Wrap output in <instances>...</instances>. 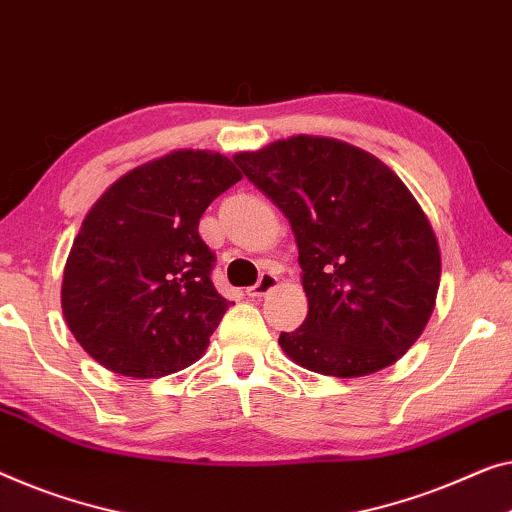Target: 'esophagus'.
I'll use <instances>...</instances> for the list:
<instances>
[{"label": "esophagus", "mask_w": 512, "mask_h": 512, "mask_svg": "<svg viewBox=\"0 0 512 512\" xmlns=\"http://www.w3.org/2000/svg\"><path fill=\"white\" fill-rule=\"evenodd\" d=\"M274 286H277V277H274L272 272H261V277H258L256 284L247 288V295L249 298H261V295L272 291Z\"/></svg>", "instance_id": "34e87169"}]
</instances>
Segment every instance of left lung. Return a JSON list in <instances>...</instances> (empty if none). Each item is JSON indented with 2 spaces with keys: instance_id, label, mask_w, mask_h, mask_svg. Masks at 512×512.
Listing matches in <instances>:
<instances>
[{
  "instance_id": "obj_1",
  "label": "left lung",
  "mask_w": 512,
  "mask_h": 512,
  "mask_svg": "<svg viewBox=\"0 0 512 512\" xmlns=\"http://www.w3.org/2000/svg\"><path fill=\"white\" fill-rule=\"evenodd\" d=\"M235 164L286 214L309 311L281 332L288 358L325 376H365L409 351L432 316L439 242L404 182L372 154L295 136Z\"/></svg>"
}]
</instances>
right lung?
<instances>
[{"label": "right lung", "mask_w": 512, "mask_h": 512, "mask_svg": "<svg viewBox=\"0 0 512 512\" xmlns=\"http://www.w3.org/2000/svg\"><path fill=\"white\" fill-rule=\"evenodd\" d=\"M242 180L219 152L180 150L131 170L103 194L66 258L62 311L110 372L154 379L189 367L231 307L210 274L198 221Z\"/></svg>", "instance_id": "1"}]
</instances>
